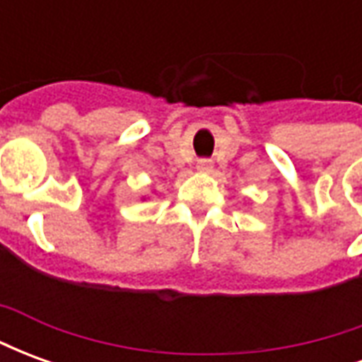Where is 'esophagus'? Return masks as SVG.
I'll return each instance as SVG.
<instances>
[{
    "mask_svg": "<svg viewBox=\"0 0 362 362\" xmlns=\"http://www.w3.org/2000/svg\"><path fill=\"white\" fill-rule=\"evenodd\" d=\"M196 168H197V173L207 174L213 170V163L211 160H207V158H202V160H197Z\"/></svg>",
    "mask_w": 362,
    "mask_h": 362,
    "instance_id": "1",
    "label": "esophagus"
}]
</instances>
